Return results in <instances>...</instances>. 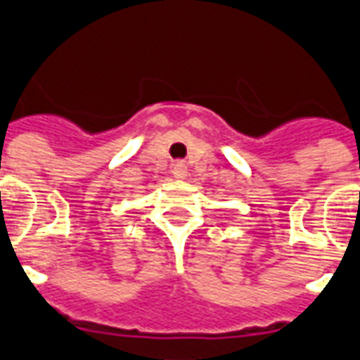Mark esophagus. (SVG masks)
Masks as SVG:
<instances>
[{"mask_svg":"<svg viewBox=\"0 0 360 360\" xmlns=\"http://www.w3.org/2000/svg\"><path fill=\"white\" fill-rule=\"evenodd\" d=\"M172 170H174L176 176H186V165H184V162H174V165H172Z\"/></svg>","mask_w":360,"mask_h":360,"instance_id":"34e87169","label":"esophagus"}]
</instances>
